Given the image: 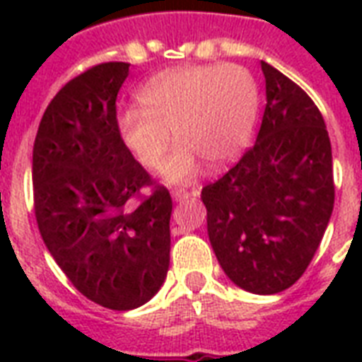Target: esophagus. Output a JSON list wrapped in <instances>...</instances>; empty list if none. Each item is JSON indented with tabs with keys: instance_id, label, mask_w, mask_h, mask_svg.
I'll use <instances>...</instances> for the list:
<instances>
[{
	"instance_id": "1",
	"label": "esophagus",
	"mask_w": 362,
	"mask_h": 362,
	"mask_svg": "<svg viewBox=\"0 0 362 362\" xmlns=\"http://www.w3.org/2000/svg\"><path fill=\"white\" fill-rule=\"evenodd\" d=\"M189 197H192V195L187 192H184V189H176V192H173V201H175V203H184V201H187Z\"/></svg>"
}]
</instances>
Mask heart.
Returning <instances> with one entry per match:
<instances>
[{
    "mask_svg": "<svg viewBox=\"0 0 362 362\" xmlns=\"http://www.w3.org/2000/svg\"><path fill=\"white\" fill-rule=\"evenodd\" d=\"M139 110L118 120L127 152L148 170H158L175 135L180 144L165 163L170 184L195 180L204 161L235 163L252 144L259 118V88L238 65H189L153 76L136 93Z\"/></svg>",
    "mask_w": 362,
    "mask_h": 362,
    "instance_id": "obj_1",
    "label": "heart"
}]
</instances>
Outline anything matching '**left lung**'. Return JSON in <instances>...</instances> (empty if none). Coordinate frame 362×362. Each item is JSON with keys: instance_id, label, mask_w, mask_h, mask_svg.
<instances>
[{"instance_id": "1", "label": "left lung", "mask_w": 362, "mask_h": 362, "mask_svg": "<svg viewBox=\"0 0 362 362\" xmlns=\"http://www.w3.org/2000/svg\"><path fill=\"white\" fill-rule=\"evenodd\" d=\"M263 122L255 144L203 187L209 238L227 278L255 295H274L304 274L334 206L332 150L314 101L261 62Z\"/></svg>"}]
</instances>
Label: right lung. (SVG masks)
Returning <instances> with one entry per match:
<instances>
[{"mask_svg":"<svg viewBox=\"0 0 362 362\" xmlns=\"http://www.w3.org/2000/svg\"><path fill=\"white\" fill-rule=\"evenodd\" d=\"M129 64L95 65L67 82L42 115L33 144V201L45 246L78 291L133 310L169 270L173 201L165 187L133 199L150 176L118 133L116 98Z\"/></svg>","mask_w":362,"mask_h":362,"instance_id":"1","label":"right lung"}]
</instances>
